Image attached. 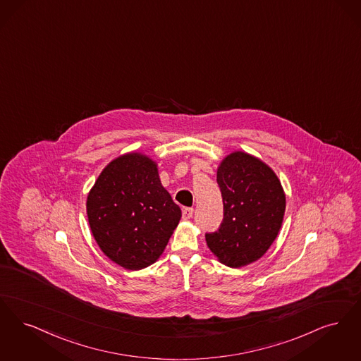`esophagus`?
Here are the masks:
<instances>
[{"mask_svg": "<svg viewBox=\"0 0 361 361\" xmlns=\"http://www.w3.org/2000/svg\"><path fill=\"white\" fill-rule=\"evenodd\" d=\"M192 214H194V209L192 207H185L182 210V216H183L185 220H190L192 217Z\"/></svg>", "mask_w": 361, "mask_h": 361, "instance_id": "1", "label": "esophagus"}]
</instances>
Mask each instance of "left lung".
Instances as JSON below:
<instances>
[{
	"instance_id": "1",
	"label": "left lung",
	"mask_w": 361,
	"mask_h": 361,
	"mask_svg": "<svg viewBox=\"0 0 361 361\" xmlns=\"http://www.w3.org/2000/svg\"><path fill=\"white\" fill-rule=\"evenodd\" d=\"M224 221L206 244L219 262L240 268L259 260L282 228L286 194L274 170L259 157L235 151L217 170Z\"/></svg>"
}]
</instances>
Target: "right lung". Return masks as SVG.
I'll use <instances>...</instances> for the list:
<instances>
[{
    "label": "right lung",
    "instance_id": "1",
    "mask_svg": "<svg viewBox=\"0 0 361 361\" xmlns=\"http://www.w3.org/2000/svg\"><path fill=\"white\" fill-rule=\"evenodd\" d=\"M86 212L101 251L130 271L157 262L182 217L157 161L141 152L110 161L89 191Z\"/></svg>",
    "mask_w": 361,
    "mask_h": 361
}]
</instances>
